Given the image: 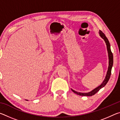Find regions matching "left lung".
<instances>
[{
  "instance_id": "obj_1",
  "label": "left lung",
  "mask_w": 120,
  "mask_h": 120,
  "mask_svg": "<svg viewBox=\"0 0 120 120\" xmlns=\"http://www.w3.org/2000/svg\"><path fill=\"white\" fill-rule=\"evenodd\" d=\"M99 35H100L101 37L103 38V40H104V41L106 43V48H107V52H108V56H109V67H108V70H107V71L106 73V76L105 77L104 80H103V82L102 83L98 86V87H97L96 88H95V89H93L90 92H88V93H80V92H76L74 90H73L72 89H71L72 91L74 93H76L77 95H80V96H93L94 94H96V93L98 92V91L100 90L101 88H102L103 87H104L106 84L108 82V81L109 79V78H110L111 76V70H112V68L113 67V54L111 52V46H110V44H109V41L107 38L106 37L105 34L101 32V30L99 31Z\"/></svg>"
}]
</instances>
